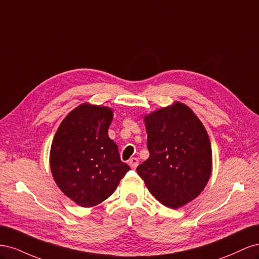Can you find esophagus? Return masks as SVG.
I'll return each instance as SVG.
<instances>
[{
  "mask_svg": "<svg viewBox=\"0 0 259 259\" xmlns=\"http://www.w3.org/2000/svg\"><path fill=\"white\" fill-rule=\"evenodd\" d=\"M128 165L131 166V168L135 169V168L138 166V159H137V158H132V159L128 161Z\"/></svg>",
  "mask_w": 259,
  "mask_h": 259,
  "instance_id": "34e87169",
  "label": "esophagus"
}]
</instances>
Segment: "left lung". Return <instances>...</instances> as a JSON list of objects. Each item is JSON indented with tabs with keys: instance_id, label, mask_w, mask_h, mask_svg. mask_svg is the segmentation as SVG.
<instances>
[{
	"instance_id": "left-lung-1",
	"label": "left lung",
	"mask_w": 259,
	"mask_h": 259,
	"mask_svg": "<svg viewBox=\"0 0 259 259\" xmlns=\"http://www.w3.org/2000/svg\"><path fill=\"white\" fill-rule=\"evenodd\" d=\"M150 156L137 166L148 190L163 205L179 208L203 191L211 173V148L204 125L176 101L144 116Z\"/></svg>"
}]
</instances>
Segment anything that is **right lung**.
Wrapping results in <instances>:
<instances>
[{"label": "right lung", "mask_w": 259, "mask_h": 259, "mask_svg": "<svg viewBox=\"0 0 259 259\" xmlns=\"http://www.w3.org/2000/svg\"><path fill=\"white\" fill-rule=\"evenodd\" d=\"M111 108L82 104L68 113L54 136L50 165L55 183L82 207L100 204L130 170L108 136Z\"/></svg>", "instance_id": "1"}]
</instances>
